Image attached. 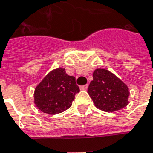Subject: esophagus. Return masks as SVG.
Masks as SVG:
<instances>
[{
	"label": "esophagus",
	"instance_id": "1",
	"mask_svg": "<svg viewBox=\"0 0 153 153\" xmlns=\"http://www.w3.org/2000/svg\"><path fill=\"white\" fill-rule=\"evenodd\" d=\"M79 88H80V90H87V88H88V85H81V86L79 87Z\"/></svg>",
	"mask_w": 153,
	"mask_h": 153
}]
</instances>
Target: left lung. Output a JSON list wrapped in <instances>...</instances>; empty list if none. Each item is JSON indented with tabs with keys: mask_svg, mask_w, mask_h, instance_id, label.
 <instances>
[{
	"mask_svg": "<svg viewBox=\"0 0 153 153\" xmlns=\"http://www.w3.org/2000/svg\"><path fill=\"white\" fill-rule=\"evenodd\" d=\"M88 93L95 106L104 112H115L128 105V86L107 69L97 68L93 73V80Z\"/></svg>",
	"mask_w": 153,
	"mask_h": 153,
	"instance_id": "8db88e82",
	"label": "left lung"
}]
</instances>
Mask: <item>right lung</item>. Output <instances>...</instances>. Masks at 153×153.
Returning a JSON list of instances; mask_svg holds the SVG:
<instances>
[{"label": "right lung", "mask_w": 153, "mask_h": 153, "mask_svg": "<svg viewBox=\"0 0 153 153\" xmlns=\"http://www.w3.org/2000/svg\"><path fill=\"white\" fill-rule=\"evenodd\" d=\"M79 88L75 77L69 76L64 68L50 72L34 90V104L43 113H60L71 107Z\"/></svg>", "instance_id": "add662e5"}]
</instances>
